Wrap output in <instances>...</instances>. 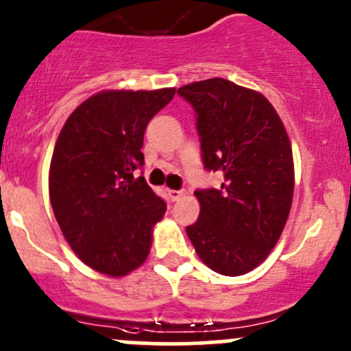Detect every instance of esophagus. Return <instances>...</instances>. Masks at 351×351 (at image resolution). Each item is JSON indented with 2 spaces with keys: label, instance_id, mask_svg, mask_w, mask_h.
<instances>
[{
  "label": "esophagus",
  "instance_id": "esophagus-1",
  "mask_svg": "<svg viewBox=\"0 0 351 351\" xmlns=\"http://www.w3.org/2000/svg\"><path fill=\"white\" fill-rule=\"evenodd\" d=\"M186 195V191H174V189H169V197L172 199V201H180V199Z\"/></svg>",
  "mask_w": 351,
  "mask_h": 351
}]
</instances>
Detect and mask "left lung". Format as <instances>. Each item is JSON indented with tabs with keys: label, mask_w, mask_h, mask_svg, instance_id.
Instances as JSON below:
<instances>
[{
	"label": "left lung",
	"mask_w": 351,
	"mask_h": 351,
	"mask_svg": "<svg viewBox=\"0 0 351 351\" xmlns=\"http://www.w3.org/2000/svg\"><path fill=\"white\" fill-rule=\"evenodd\" d=\"M195 112L202 162L221 189L195 191L199 219L186 231L206 266L241 276L261 265L289 216L295 167L288 134L265 95L224 78L177 90Z\"/></svg>",
	"instance_id": "obj_1"
}]
</instances>
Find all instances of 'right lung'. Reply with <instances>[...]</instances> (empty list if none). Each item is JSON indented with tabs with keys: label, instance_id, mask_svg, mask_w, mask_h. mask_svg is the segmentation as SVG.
<instances>
[{
	"label": "right lung",
	"instance_id": "right-lung-1",
	"mask_svg": "<svg viewBox=\"0 0 351 351\" xmlns=\"http://www.w3.org/2000/svg\"><path fill=\"white\" fill-rule=\"evenodd\" d=\"M176 88L104 90L78 105L63 125L50 164V202L66 243L107 276L145 261L165 206L144 177L147 123Z\"/></svg>",
	"mask_w": 351,
	"mask_h": 351
}]
</instances>
